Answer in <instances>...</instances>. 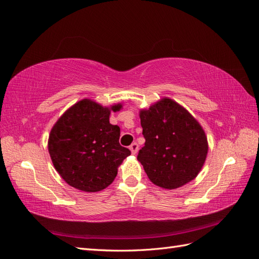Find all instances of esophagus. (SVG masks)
Returning <instances> with one entry per match:
<instances>
[{"label": "esophagus", "mask_w": 259, "mask_h": 259, "mask_svg": "<svg viewBox=\"0 0 259 259\" xmlns=\"http://www.w3.org/2000/svg\"><path fill=\"white\" fill-rule=\"evenodd\" d=\"M130 149H131L132 154H136V153H137V151H139V144H137L136 142H134L133 144H132V145L130 146Z\"/></svg>", "instance_id": "esophagus-1"}]
</instances>
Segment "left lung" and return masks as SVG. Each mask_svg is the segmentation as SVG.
<instances>
[{
  "instance_id": "1",
  "label": "left lung",
  "mask_w": 259,
  "mask_h": 259,
  "mask_svg": "<svg viewBox=\"0 0 259 259\" xmlns=\"http://www.w3.org/2000/svg\"><path fill=\"white\" fill-rule=\"evenodd\" d=\"M145 144L137 159L159 187L174 189L197 176L208 145L202 126L185 108L163 99L140 114Z\"/></svg>"
}]
</instances>
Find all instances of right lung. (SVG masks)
<instances>
[{"mask_svg":"<svg viewBox=\"0 0 259 259\" xmlns=\"http://www.w3.org/2000/svg\"><path fill=\"white\" fill-rule=\"evenodd\" d=\"M122 105H114L115 112ZM110 108L83 100L62 115L49 137L55 169L68 185L84 192L106 188L118 165L131 155L119 144L120 130L110 123Z\"/></svg>","mask_w":259,"mask_h":259,"instance_id":"obj_1","label":"right lung"}]
</instances>
